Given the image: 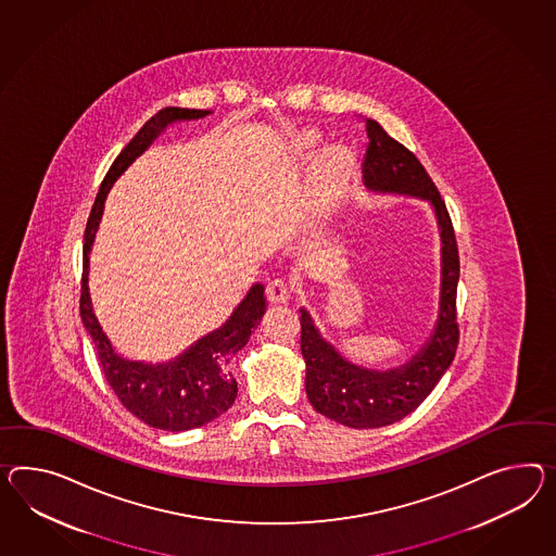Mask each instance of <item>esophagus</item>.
<instances>
[{"label": "esophagus", "instance_id": "1", "mask_svg": "<svg viewBox=\"0 0 556 556\" xmlns=\"http://www.w3.org/2000/svg\"><path fill=\"white\" fill-rule=\"evenodd\" d=\"M290 292H292L290 285L280 280V278L271 280L268 288H266V294H268L271 304H285L286 300L290 299Z\"/></svg>", "mask_w": 556, "mask_h": 556}]
</instances>
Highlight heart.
Returning <instances> with one entry per match:
<instances>
[{
	"instance_id": "1",
	"label": "heart",
	"mask_w": 556,
	"mask_h": 556,
	"mask_svg": "<svg viewBox=\"0 0 556 556\" xmlns=\"http://www.w3.org/2000/svg\"><path fill=\"white\" fill-rule=\"evenodd\" d=\"M344 165V155L339 151H328L318 163V184L323 189L334 186Z\"/></svg>"
}]
</instances>
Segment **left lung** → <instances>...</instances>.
Here are the masks:
<instances>
[{"instance_id": "1", "label": "left lung", "mask_w": 556, "mask_h": 556, "mask_svg": "<svg viewBox=\"0 0 556 556\" xmlns=\"http://www.w3.org/2000/svg\"><path fill=\"white\" fill-rule=\"evenodd\" d=\"M365 128L369 139L363 159L365 186L372 191L428 200L435 210L442 236V292L433 334L409 363L397 369L356 367L334 344L323 339L311 314L304 308L300 311V349L306 361L308 401L328 419L355 429L391 426L417 409L452 365L459 342L456 313L459 256L445 201L426 167L407 147L389 137L372 118H367Z\"/></svg>"}]
</instances>
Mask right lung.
I'll return each instance as SVG.
<instances>
[{
    "instance_id": "right-lung-1",
    "label": "right lung",
    "mask_w": 556,
    "mask_h": 556,
    "mask_svg": "<svg viewBox=\"0 0 556 556\" xmlns=\"http://www.w3.org/2000/svg\"><path fill=\"white\" fill-rule=\"evenodd\" d=\"M210 111L167 106L151 116L132 141L114 159L109 173L100 184L99 195L88 215L83 252V286H80V316L94 349L100 367L114 395L143 424L165 431H187L201 428L228 412L238 395V383L228 372L229 356L236 355L250 341L252 330L260 325L266 299L264 286L254 285L224 327L205 334L191 344L184 355L165 365H144L116 355L113 344L102 332L88 294V254L99 228L106 193L128 165L157 139L159 132L175 121H195Z\"/></svg>"
}]
</instances>
